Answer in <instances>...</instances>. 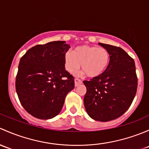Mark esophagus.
I'll use <instances>...</instances> for the list:
<instances>
[{"label": "esophagus", "mask_w": 149, "mask_h": 149, "mask_svg": "<svg viewBox=\"0 0 149 149\" xmlns=\"http://www.w3.org/2000/svg\"><path fill=\"white\" fill-rule=\"evenodd\" d=\"M82 83V81L80 80L79 79H74V86L75 87H77V86L81 85Z\"/></svg>", "instance_id": "1"}]
</instances>
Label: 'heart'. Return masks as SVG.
<instances>
[{"instance_id":"heart-1","label":"heart","mask_w":149,"mask_h":149,"mask_svg":"<svg viewBox=\"0 0 149 149\" xmlns=\"http://www.w3.org/2000/svg\"><path fill=\"white\" fill-rule=\"evenodd\" d=\"M110 60V53L106 49L85 44L64 54V66L67 72L74 74L82 65V70L90 78L97 77L105 72Z\"/></svg>"}]
</instances>
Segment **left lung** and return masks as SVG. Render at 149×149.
Returning a JSON list of instances; mask_svg holds the SVG:
<instances>
[{
	"instance_id": "left-lung-1",
	"label": "left lung",
	"mask_w": 149,
	"mask_h": 149,
	"mask_svg": "<svg viewBox=\"0 0 149 149\" xmlns=\"http://www.w3.org/2000/svg\"><path fill=\"white\" fill-rule=\"evenodd\" d=\"M110 53V60L105 72L90 81L84 104L93 120L107 122L118 118L131 106L137 90L138 79L134 60L120 47L98 43Z\"/></svg>"
}]
</instances>
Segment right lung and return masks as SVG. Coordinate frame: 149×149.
I'll return each mask as SVG.
<instances>
[{
	"mask_svg": "<svg viewBox=\"0 0 149 149\" xmlns=\"http://www.w3.org/2000/svg\"><path fill=\"white\" fill-rule=\"evenodd\" d=\"M64 41L36 45L21 58L16 90L21 105L33 117L51 119L62 110L66 96L74 87V77L64 69Z\"/></svg>",
	"mask_w": 149,
	"mask_h": 149,
	"instance_id": "add662e5",
	"label": "right lung"
}]
</instances>
